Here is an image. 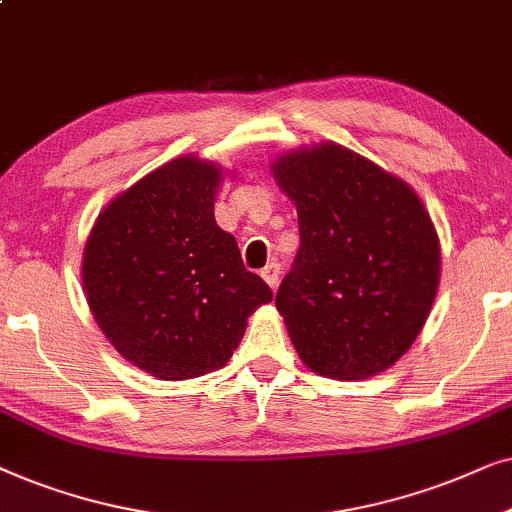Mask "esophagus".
I'll list each match as a JSON object with an SVG mask.
<instances>
[{
    "label": "esophagus",
    "instance_id": "obj_1",
    "mask_svg": "<svg viewBox=\"0 0 512 512\" xmlns=\"http://www.w3.org/2000/svg\"><path fill=\"white\" fill-rule=\"evenodd\" d=\"M278 274H281V267H278L276 262H271V264H267V267L262 269L260 276L264 278V281H267L269 288H276V285H278Z\"/></svg>",
    "mask_w": 512,
    "mask_h": 512
}]
</instances>
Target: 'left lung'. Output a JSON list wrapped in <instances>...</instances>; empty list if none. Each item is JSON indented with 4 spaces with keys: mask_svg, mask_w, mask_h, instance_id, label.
<instances>
[{
    "mask_svg": "<svg viewBox=\"0 0 512 512\" xmlns=\"http://www.w3.org/2000/svg\"><path fill=\"white\" fill-rule=\"evenodd\" d=\"M295 203L299 252L276 309L309 370L365 379L403 358L440 285V238L405 180L337 142L271 163Z\"/></svg>",
    "mask_w": 512,
    "mask_h": 512,
    "instance_id": "obj_1",
    "label": "left lung"
}]
</instances>
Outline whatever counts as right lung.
I'll list each match as a JSON object with an SVG mask.
<instances>
[{
	"label": "right lung",
	"instance_id": "1",
	"mask_svg": "<svg viewBox=\"0 0 512 512\" xmlns=\"http://www.w3.org/2000/svg\"><path fill=\"white\" fill-rule=\"evenodd\" d=\"M220 163L185 154L102 208L81 257L95 323L128 363L163 381L220 370L269 285L217 227Z\"/></svg>",
	"mask_w": 512,
	"mask_h": 512
}]
</instances>
